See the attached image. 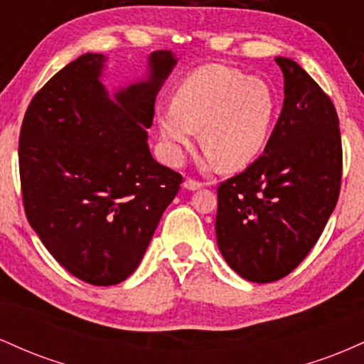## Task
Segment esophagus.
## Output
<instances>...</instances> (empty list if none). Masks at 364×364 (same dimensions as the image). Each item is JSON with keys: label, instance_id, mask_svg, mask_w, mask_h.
Segmentation results:
<instances>
[{"label": "esophagus", "instance_id": "34e87169", "mask_svg": "<svg viewBox=\"0 0 364 364\" xmlns=\"http://www.w3.org/2000/svg\"><path fill=\"white\" fill-rule=\"evenodd\" d=\"M203 186V183H200V181H196V179H193V178H186L185 179V188L186 190H200V188Z\"/></svg>", "mask_w": 364, "mask_h": 364}]
</instances>
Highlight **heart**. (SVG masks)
Instances as JSON below:
<instances>
[{
  "label": "heart",
  "instance_id": "obj_1",
  "mask_svg": "<svg viewBox=\"0 0 364 364\" xmlns=\"http://www.w3.org/2000/svg\"><path fill=\"white\" fill-rule=\"evenodd\" d=\"M277 111L270 85L224 65L196 68L179 83L174 104L159 111L169 156L179 161L202 128L207 162L225 171L248 166L262 152Z\"/></svg>",
  "mask_w": 364,
  "mask_h": 364
}]
</instances>
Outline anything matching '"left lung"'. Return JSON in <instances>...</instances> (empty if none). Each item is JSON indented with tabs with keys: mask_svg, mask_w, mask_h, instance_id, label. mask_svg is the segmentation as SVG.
<instances>
[{
	"mask_svg": "<svg viewBox=\"0 0 364 364\" xmlns=\"http://www.w3.org/2000/svg\"><path fill=\"white\" fill-rule=\"evenodd\" d=\"M284 106L265 150L217 188L215 235L224 260L246 281L286 277L315 246L339 200L337 111L296 61L275 58Z\"/></svg>",
	"mask_w": 364,
	"mask_h": 364,
	"instance_id": "1",
	"label": "left lung"
}]
</instances>
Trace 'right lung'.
<instances>
[{
	"label": "right lung",
	"mask_w": 364,
	"mask_h": 364,
	"mask_svg": "<svg viewBox=\"0 0 364 364\" xmlns=\"http://www.w3.org/2000/svg\"><path fill=\"white\" fill-rule=\"evenodd\" d=\"M106 58L87 53L28 104L18 166L25 215L48 252L83 282L112 286L144 258L183 176L154 161L147 132L171 51L149 58L150 78L107 97Z\"/></svg>",
	"instance_id": "1"
}]
</instances>
